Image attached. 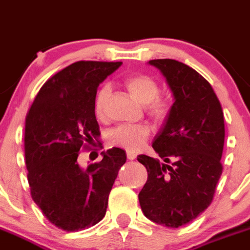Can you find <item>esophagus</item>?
Instances as JSON below:
<instances>
[{"mask_svg":"<svg viewBox=\"0 0 250 250\" xmlns=\"http://www.w3.org/2000/svg\"><path fill=\"white\" fill-rule=\"evenodd\" d=\"M127 158L129 160H134L137 158V154L133 153V151H127Z\"/></svg>","mask_w":250,"mask_h":250,"instance_id":"esophagus-1","label":"esophagus"}]
</instances>
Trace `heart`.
<instances>
[{"mask_svg":"<svg viewBox=\"0 0 250 250\" xmlns=\"http://www.w3.org/2000/svg\"><path fill=\"white\" fill-rule=\"evenodd\" d=\"M125 85L129 93L137 101L146 104V108L150 116L158 120H163L169 114L171 104L159 95V85L151 76L146 74H136L125 79ZM109 95V86L104 85L95 97V113L101 117L104 113L107 99ZM149 127L146 125H123L111 132L112 143L117 144L128 150H138L143 146L144 142L149 137Z\"/></svg>","mask_w":250,"mask_h":250,"instance_id":"heart-1","label":"heart"}]
</instances>
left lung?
Here are the masks:
<instances>
[{
  "label": "left lung",
  "instance_id": "8db88e82",
  "mask_svg": "<svg viewBox=\"0 0 250 250\" xmlns=\"http://www.w3.org/2000/svg\"><path fill=\"white\" fill-rule=\"evenodd\" d=\"M149 64L160 70L174 104L153 141L165 163L144 154L137 158L148 171L138 199L146 218L179 228L195 220L213 199L222 175L225 118L213 88L196 70L172 59Z\"/></svg>",
  "mask_w": 250,
  "mask_h": 250
}]
</instances>
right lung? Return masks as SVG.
<instances>
[{
	"label": "right lung",
	"instance_id": "1",
	"mask_svg": "<svg viewBox=\"0 0 250 250\" xmlns=\"http://www.w3.org/2000/svg\"><path fill=\"white\" fill-rule=\"evenodd\" d=\"M122 62H76L51 76L25 117L24 154L30 195L58 228L76 232L99 223L118 170L123 149L102 153L100 163L81 167L80 149L100 137L95 116L97 87Z\"/></svg>",
	"mask_w": 250,
	"mask_h": 250
}]
</instances>
